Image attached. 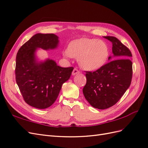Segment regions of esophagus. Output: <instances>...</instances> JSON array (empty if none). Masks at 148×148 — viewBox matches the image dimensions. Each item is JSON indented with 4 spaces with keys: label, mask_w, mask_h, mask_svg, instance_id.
<instances>
[{
    "label": "esophagus",
    "mask_w": 148,
    "mask_h": 148,
    "mask_svg": "<svg viewBox=\"0 0 148 148\" xmlns=\"http://www.w3.org/2000/svg\"><path fill=\"white\" fill-rule=\"evenodd\" d=\"M79 72H80V71L78 70L77 68H75V69H73V71H72V75H75L79 73Z\"/></svg>",
    "instance_id": "1"
}]
</instances>
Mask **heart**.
<instances>
[{
  "mask_svg": "<svg viewBox=\"0 0 148 148\" xmlns=\"http://www.w3.org/2000/svg\"><path fill=\"white\" fill-rule=\"evenodd\" d=\"M69 56L78 59L79 65L86 70H95L104 65L109 56V49L103 41L83 38L71 42L67 48Z\"/></svg>",
  "mask_w": 148,
  "mask_h": 148,
  "instance_id": "heart-1",
  "label": "heart"
}]
</instances>
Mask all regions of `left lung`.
Wrapping results in <instances>:
<instances>
[{"label":"left lung","mask_w":148,"mask_h":148,"mask_svg":"<svg viewBox=\"0 0 148 148\" xmlns=\"http://www.w3.org/2000/svg\"><path fill=\"white\" fill-rule=\"evenodd\" d=\"M112 43L115 57L100 69L86 71L83 89L85 99L95 108L106 109L117 103L130 86L133 75L132 54L130 49L114 36H104ZM111 57H109V60Z\"/></svg>","instance_id":"8db88e82"}]
</instances>
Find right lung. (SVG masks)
<instances>
[{"label":"right lung","instance_id":"1","mask_svg":"<svg viewBox=\"0 0 148 148\" xmlns=\"http://www.w3.org/2000/svg\"><path fill=\"white\" fill-rule=\"evenodd\" d=\"M59 43L54 34L38 33L26 42L17 52L15 78L26 103L37 109L52 106L59 96L62 84L68 80L73 67L63 68L55 61L36 60L37 48L55 49Z\"/></svg>","mask_w":148,"mask_h":148}]
</instances>
